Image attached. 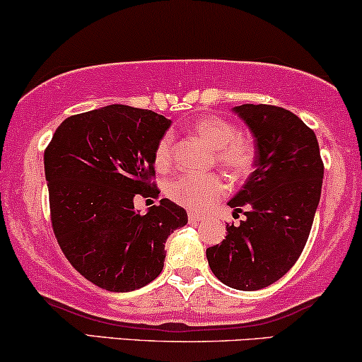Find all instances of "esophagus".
<instances>
[{
  "instance_id": "1",
  "label": "esophagus",
  "mask_w": 362,
  "mask_h": 362,
  "mask_svg": "<svg viewBox=\"0 0 362 362\" xmlns=\"http://www.w3.org/2000/svg\"><path fill=\"white\" fill-rule=\"evenodd\" d=\"M203 220H204V216L198 215V213H194V211H189L188 213V221L189 223H199V221H203Z\"/></svg>"
}]
</instances>
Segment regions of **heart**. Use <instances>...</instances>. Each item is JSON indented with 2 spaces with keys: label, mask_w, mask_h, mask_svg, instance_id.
Wrapping results in <instances>:
<instances>
[{
  "label": "heart",
  "mask_w": 362,
  "mask_h": 362,
  "mask_svg": "<svg viewBox=\"0 0 362 362\" xmlns=\"http://www.w3.org/2000/svg\"><path fill=\"white\" fill-rule=\"evenodd\" d=\"M189 132L213 149L216 164L236 181L247 180L257 164V146L238 132L228 119L216 114H203L189 124ZM174 163V139L164 134L154 147V166L164 173ZM228 193L225 177L216 173L185 174L168 186V196L181 206L203 211Z\"/></svg>",
  "instance_id": "1"
}]
</instances>
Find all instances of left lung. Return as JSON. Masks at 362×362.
<instances>
[{"label": "left lung", "instance_id": "left-lung-1", "mask_svg": "<svg viewBox=\"0 0 362 362\" xmlns=\"http://www.w3.org/2000/svg\"><path fill=\"white\" fill-rule=\"evenodd\" d=\"M235 112L257 142L255 171L228 203L238 226L226 225L220 245L206 250L218 280L238 290L269 287L298 260L320 199L324 163L314 131L296 114L269 104H243Z\"/></svg>", "mask_w": 362, "mask_h": 362}]
</instances>
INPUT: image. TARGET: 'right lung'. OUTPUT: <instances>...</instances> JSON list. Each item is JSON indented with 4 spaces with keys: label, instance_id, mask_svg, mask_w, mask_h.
Here are the masks:
<instances>
[{
    "label": "right lung",
    "instance_id": "obj_1",
    "mask_svg": "<svg viewBox=\"0 0 362 362\" xmlns=\"http://www.w3.org/2000/svg\"><path fill=\"white\" fill-rule=\"evenodd\" d=\"M171 120L107 105L66 117L45 149L55 238L72 267L109 292L144 287L163 272L164 243L188 215L160 199L146 215L134 199L159 198L154 147Z\"/></svg>",
    "mask_w": 362,
    "mask_h": 362
}]
</instances>
